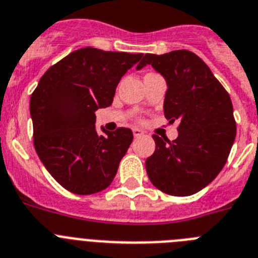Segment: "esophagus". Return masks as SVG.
<instances>
[{"mask_svg":"<svg viewBox=\"0 0 258 258\" xmlns=\"http://www.w3.org/2000/svg\"><path fill=\"white\" fill-rule=\"evenodd\" d=\"M132 132H134V136H135V138H142V136L144 135V132L139 128H134L132 130Z\"/></svg>","mask_w":258,"mask_h":258,"instance_id":"34e87169","label":"esophagus"}]
</instances>
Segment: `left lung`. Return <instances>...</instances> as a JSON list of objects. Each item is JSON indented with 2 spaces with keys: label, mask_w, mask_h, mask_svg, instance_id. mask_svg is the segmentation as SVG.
<instances>
[{
  "label": "left lung",
  "mask_w": 258,
  "mask_h": 258,
  "mask_svg": "<svg viewBox=\"0 0 258 258\" xmlns=\"http://www.w3.org/2000/svg\"><path fill=\"white\" fill-rule=\"evenodd\" d=\"M147 64L166 80V119L179 122L175 140L153 135L156 151L145 161L148 176L165 194L189 196L214 180L227 161L236 136L231 98L189 50L147 53L136 70Z\"/></svg>",
  "instance_id": "obj_1"
}]
</instances>
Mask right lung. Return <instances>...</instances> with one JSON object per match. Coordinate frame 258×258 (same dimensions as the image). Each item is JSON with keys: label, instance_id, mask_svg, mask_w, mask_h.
Instances as JSON below:
<instances>
[{"label": "right lung", "instance_id": "right-lung-1", "mask_svg": "<svg viewBox=\"0 0 258 258\" xmlns=\"http://www.w3.org/2000/svg\"><path fill=\"white\" fill-rule=\"evenodd\" d=\"M143 53L83 48L41 76L30 100L33 144L45 169L67 191L92 195L113 182L132 143V131L119 127L96 131L95 111L110 106L122 76Z\"/></svg>", "mask_w": 258, "mask_h": 258}]
</instances>
